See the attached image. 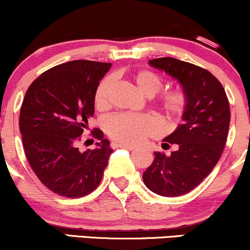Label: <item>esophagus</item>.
Segmentation results:
<instances>
[{"label": "esophagus", "instance_id": "34e87169", "mask_svg": "<svg viewBox=\"0 0 250 250\" xmlns=\"http://www.w3.org/2000/svg\"><path fill=\"white\" fill-rule=\"evenodd\" d=\"M117 146H119V147H124V148H126V149H128V151H133L134 148V146H132V145H126V144H116Z\"/></svg>", "mask_w": 250, "mask_h": 250}]
</instances>
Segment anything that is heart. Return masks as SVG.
Instances as JSON below:
<instances>
[{
    "label": "heart",
    "instance_id": "obj_1",
    "mask_svg": "<svg viewBox=\"0 0 250 250\" xmlns=\"http://www.w3.org/2000/svg\"><path fill=\"white\" fill-rule=\"evenodd\" d=\"M138 89L146 96H154L163 87L164 79L151 70H142L133 75ZM113 85V77L107 76L102 79L95 92V106L98 111H104L110 106V95ZM167 122L178 123L183 118L188 106V95L181 87L164 91L154 99ZM105 130L112 139L126 145H138L146 138L159 136L161 123L152 114H114L105 122Z\"/></svg>",
    "mask_w": 250,
    "mask_h": 250
}]
</instances>
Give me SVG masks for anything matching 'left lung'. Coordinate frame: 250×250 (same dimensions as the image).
<instances>
[{"label":"left lung","mask_w":250,"mask_h":250,"mask_svg":"<svg viewBox=\"0 0 250 250\" xmlns=\"http://www.w3.org/2000/svg\"><path fill=\"white\" fill-rule=\"evenodd\" d=\"M149 64L178 79L188 95V106L183 124L164 139V149L171 145L177 149L169 155L154 152L143 180L155 194L180 196L200 185L218 164L228 137L229 102L219 79L204 67L172 57Z\"/></svg>","instance_id":"8db88e82"}]
</instances>
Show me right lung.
<instances>
[{"instance_id": "add662e5", "label": "right lung", "mask_w": 250, "mask_h": 250, "mask_svg": "<svg viewBox=\"0 0 250 250\" xmlns=\"http://www.w3.org/2000/svg\"><path fill=\"white\" fill-rule=\"evenodd\" d=\"M111 63L71 61L46 70L26 90L20 112L23 148L44 186L65 198L95 190L113 149L95 128L96 149L79 152L77 144L95 113V92Z\"/></svg>"}]
</instances>
